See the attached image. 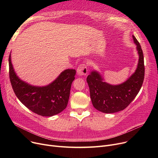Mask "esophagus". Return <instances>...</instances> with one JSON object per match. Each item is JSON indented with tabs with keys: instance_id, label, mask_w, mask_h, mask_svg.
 I'll return each instance as SVG.
<instances>
[{
	"instance_id": "34e87169",
	"label": "esophagus",
	"mask_w": 158,
	"mask_h": 158,
	"mask_svg": "<svg viewBox=\"0 0 158 158\" xmlns=\"http://www.w3.org/2000/svg\"><path fill=\"white\" fill-rule=\"evenodd\" d=\"M77 73L79 76H86L88 73V68L85 64H81L77 70Z\"/></svg>"
}]
</instances>
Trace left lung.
Returning a JSON list of instances; mask_svg holds the SVG:
<instances>
[{
    "label": "left lung",
    "mask_w": 158,
    "mask_h": 158,
    "mask_svg": "<svg viewBox=\"0 0 158 158\" xmlns=\"http://www.w3.org/2000/svg\"><path fill=\"white\" fill-rule=\"evenodd\" d=\"M139 54V61L135 72L123 83L111 85L106 82L98 72L92 71L86 81L90 97L95 109L104 113H113L123 110L134 100L142 86L145 76L144 58L139 43L132 35Z\"/></svg>",
    "instance_id": "1"
}]
</instances>
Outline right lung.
<instances>
[{
    "label": "right lung",
    "mask_w": 158,
    "mask_h": 158,
    "mask_svg": "<svg viewBox=\"0 0 158 158\" xmlns=\"http://www.w3.org/2000/svg\"><path fill=\"white\" fill-rule=\"evenodd\" d=\"M9 67L10 79L14 92L19 101L31 111L43 117H51L66 108L76 70H65L52 83L39 87L27 84L16 76L11 63V54Z\"/></svg>",
    "instance_id": "obj_1"
}]
</instances>
